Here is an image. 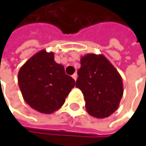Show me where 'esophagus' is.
I'll list each match as a JSON object with an SVG mask.
<instances>
[{
	"label": "esophagus",
	"mask_w": 146,
	"mask_h": 146,
	"mask_svg": "<svg viewBox=\"0 0 146 146\" xmlns=\"http://www.w3.org/2000/svg\"><path fill=\"white\" fill-rule=\"evenodd\" d=\"M72 77L73 78V79H74V80L76 81V80H77V78H78V74H77V73H74L73 76H72Z\"/></svg>",
	"instance_id": "1"
}]
</instances>
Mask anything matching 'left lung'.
<instances>
[{"label": "left lung", "mask_w": 146, "mask_h": 146, "mask_svg": "<svg viewBox=\"0 0 146 146\" xmlns=\"http://www.w3.org/2000/svg\"><path fill=\"white\" fill-rule=\"evenodd\" d=\"M76 87L85 101L88 113L97 118L111 115L123 94L122 77L103 55L87 54L81 57Z\"/></svg>", "instance_id": "obj_1"}]
</instances>
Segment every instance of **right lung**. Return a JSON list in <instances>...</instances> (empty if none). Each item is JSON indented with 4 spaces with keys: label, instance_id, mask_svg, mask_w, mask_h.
Segmentation results:
<instances>
[{
    "label": "right lung",
    "instance_id": "right-lung-1",
    "mask_svg": "<svg viewBox=\"0 0 146 146\" xmlns=\"http://www.w3.org/2000/svg\"><path fill=\"white\" fill-rule=\"evenodd\" d=\"M17 80L26 103L45 114L62 107L75 85L64 67L55 62L54 53L45 50L35 54L21 67Z\"/></svg>",
    "mask_w": 146,
    "mask_h": 146
}]
</instances>
